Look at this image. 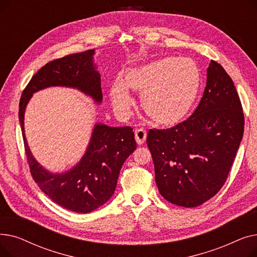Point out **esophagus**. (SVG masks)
Listing matches in <instances>:
<instances>
[{
	"label": "esophagus",
	"mask_w": 257,
	"mask_h": 257,
	"mask_svg": "<svg viewBox=\"0 0 257 257\" xmlns=\"http://www.w3.org/2000/svg\"><path fill=\"white\" fill-rule=\"evenodd\" d=\"M134 134H136V140L139 145H142L145 143V141L147 139V132L144 128L137 129L136 131H134Z\"/></svg>",
	"instance_id": "esophagus-1"
}]
</instances>
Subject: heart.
<instances>
[{
    "instance_id": "b5f03b06",
    "label": "heart",
    "mask_w": 257,
    "mask_h": 257,
    "mask_svg": "<svg viewBox=\"0 0 257 257\" xmlns=\"http://www.w3.org/2000/svg\"><path fill=\"white\" fill-rule=\"evenodd\" d=\"M130 89L142 91L145 111L157 123L181 117L194 103L200 87V73L190 58L168 57L130 70L125 80L117 79L111 88L116 114L126 117L133 99Z\"/></svg>"
}]
</instances>
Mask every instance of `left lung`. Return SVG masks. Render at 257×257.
I'll return each instance as SVG.
<instances>
[{"label": "left lung", "instance_id": "1", "mask_svg": "<svg viewBox=\"0 0 257 257\" xmlns=\"http://www.w3.org/2000/svg\"><path fill=\"white\" fill-rule=\"evenodd\" d=\"M244 125L231 78L211 60L203 97L194 113L172 128L148 132L160 195L183 207L199 206L217 195L233 164Z\"/></svg>", "mask_w": 257, "mask_h": 257}]
</instances>
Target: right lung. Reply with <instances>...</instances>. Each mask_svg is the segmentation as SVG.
Masks as SVG:
<instances>
[{
    "label": "right lung",
    "instance_id": "add662e5",
    "mask_svg": "<svg viewBox=\"0 0 257 257\" xmlns=\"http://www.w3.org/2000/svg\"><path fill=\"white\" fill-rule=\"evenodd\" d=\"M94 50L54 59L29 81L20 100L19 117L31 176L51 200L74 212L87 213L111 198L121 166L137 149L131 127L97 124L87 150L71 171L52 174L32 156L24 131V113L33 92L49 86H69L85 92L98 103L103 99L101 77L92 63Z\"/></svg>",
    "mask_w": 257,
    "mask_h": 257
}]
</instances>
